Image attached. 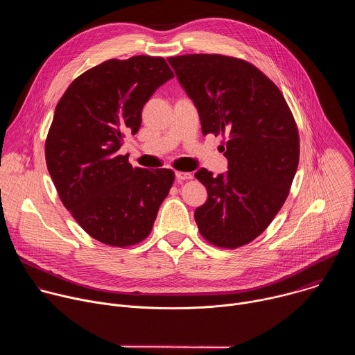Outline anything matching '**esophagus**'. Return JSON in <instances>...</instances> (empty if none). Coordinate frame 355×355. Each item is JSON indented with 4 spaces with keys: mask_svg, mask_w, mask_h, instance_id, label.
Returning <instances> with one entry per match:
<instances>
[{
    "mask_svg": "<svg viewBox=\"0 0 355 355\" xmlns=\"http://www.w3.org/2000/svg\"><path fill=\"white\" fill-rule=\"evenodd\" d=\"M175 177L178 181H184V180H191L192 174L191 173H185V171H177Z\"/></svg>",
    "mask_w": 355,
    "mask_h": 355,
    "instance_id": "34e87169",
    "label": "esophagus"
}]
</instances>
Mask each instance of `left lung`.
<instances>
[{"label": "left lung", "mask_w": 355, "mask_h": 355, "mask_svg": "<svg viewBox=\"0 0 355 355\" xmlns=\"http://www.w3.org/2000/svg\"><path fill=\"white\" fill-rule=\"evenodd\" d=\"M200 118L202 133L222 135L229 171L195 173L208 200L196 208L199 233L211 244L237 248L259 237L288 198L299 133L279 88L256 66L223 55L167 59Z\"/></svg>", "instance_id": "left-lung-1"}]
</instances>
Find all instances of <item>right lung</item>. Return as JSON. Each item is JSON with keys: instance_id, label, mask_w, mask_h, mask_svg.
Masks as SVG:
<instances>
[{"instance_id": "add662e5", "label": "right lung", "mask_w": 355, "mask_h": 355, "mask_svg": "<svg viewBox=\"0 0 355 355\" xmlns=\"http://www.w3.org/2000/svg\"><path fill=\"white\" fill-rule=\"evenodd\" d=\"M174 74L163 58L111 59L78 76L56 105L44 156L60 200L95 240L143 241L174 182L170 168L132 167L119 155L148 98Z\"/></svg>"}]
</instances>
